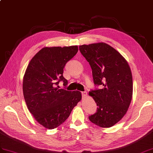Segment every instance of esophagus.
<instances>
[{
	"label": "esophagus",
	"instance_id": "esophagus-1",
	"mask_svg": "<svg viewBox=\"0 0 153 153\" xmlns=\"http://www.w3.org/2000/svg\"><path fill=\"white\" fill-rule=\"evenodd\" d=\"M81 94H82V97L83 98H85L87 97V93L86 91H83V92H81Z\"/></svg>",
	"mask_w": 153,
	"mask_h": 153
}]
</instances>
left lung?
Returning a JSON list of instances; mask_svg holds the SVG:
<instances>
[{
    "label": "left lung",
    "instance_id": "left-lung-1",
    "mask_svg": "<svg viewBox=\"0 0 153 153\" xmlns=\"http://www.w3.org/2000/svg\"><path fill=\"white\" fill-rule=\"evenodd\" d=\"M79 51L91 67L95 85L104 86L89 92L98 108L88 119L98 126H113L125 116L132 100L130 66L116 49L103 42L79 45Z\"/></svg>",
    "mask_w": 153,
    "mask_h": 153
}]
</instances>
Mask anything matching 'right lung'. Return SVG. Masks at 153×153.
I'll return each mask as SVG.
<instances>
[{"instance_id": "add662e5", "label": "right lung", "mask_w": 153, "mask_h": 153, "mask_svg": "<svg viewBox=\"0 0 153 153\" xmlns=\"http://www.w3.org/2000/svg\"><path fill=\"white\" fill-rule=\"evenodd\" d=\"M78 51L77 45L45 47L31 59L23 77V91L28 109L35 120L48 129H54L68 119L71 111L81 100L78 91L59 88L66 62Z\"/></svg>"}]
</instances>
